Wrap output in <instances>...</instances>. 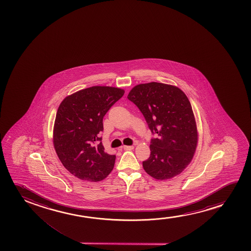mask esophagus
I'll list each match as a JSON object with an SVG mask.
<instances>
[{"instance_id": "esophagus-1", "label": "esophagus", "mask_w": 251, "mask_h": 251, "mask_svg": "<svg viewBox=\"0 0 251 251\" xmlns=\"http://www.w3.org/2000/svg\"><path fill=\"white\" fill-rule=\"evenodd\" d=\"M124 150H132V149H134V146H124L123 147Z\"/></svg>"}]
</instances>
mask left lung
I'll use <instances>...</instances> for the list:
<instances>
[{
	"mask_svg": "<svg viewBox=\"0 0 251 251\" xmlns=\"http://www.w3.org/2000/svg\"><path fill=\"white\" fill-rule=\"evenodd\" d=\"M127 99L144 116L156 138L151 154L142 162L146 172L158 180L180 174L192 160L197 146V128L189 99L176 86L163 83L140 84Z\"/></svg>",
	"mask_w": 251,
	"mask_h": 251,
	"instance_id": "left-lung-1",
	"label": "left lung"
}]
</instances>
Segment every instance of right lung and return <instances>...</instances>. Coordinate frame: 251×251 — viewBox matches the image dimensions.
Returning a JSON list of instances; mask_svg holds the SVG:
<instances>
[{"label": "right lung", "instance_id": "right-lung-1", "mask_svg": "<svg viewBox=\"0 0 251 251\" xmlns=\"http://www.w3.org/2000/svg\"><path fill=\"white\" fill-rule=\"evenodd\" d=\"M124 90L92 86L66 97L55 116L53 143L59 159L71 174L99 182L113 170L116 155L108 154L100 133L103 118Z\"/></svg>", "mask_w": 251, "mask_h": 251}]
</instances>
